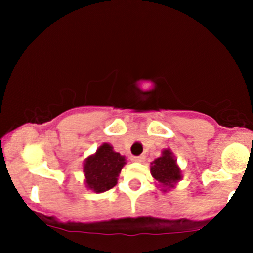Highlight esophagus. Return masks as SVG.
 Segmentation results:
<instances>
[{
  "mask_svg": "<svg viewBox=\"0 0 253 253\" xmlns=\"http://www.w3.org/2000/svg\"><path fill=\"white\" fill-rule=\"evenodd\" d=\"M144 155H138V157H131L132 162H136V163H142L144 162Z\"/></svg>",
  "mask_w": 253,
  "mask_h": 253,
  "instance_id": "obj_1",
  "label": "esophagus"
}]
</instances>
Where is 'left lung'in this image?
Instances as JSON below:
<instances>
[{
    "instance_id": "obj_1",
    "label": "left lung",
    "mask_w": 253,
    "mask_h": 253,
    "mask_svg": "<svg viewBox=\"0 0 253 253\" xmlns=\"http://www.w3.org/2000/svg\"><path fill=\"white\" fill-rule=\"evenodd\" d=\"M150 174L160 183L163 187L162 191L164 192L170 188H174L176 183L182 178L180 168L170 149L163 150L162 157L150 163Z\"/></svg>"
}]
</instances>
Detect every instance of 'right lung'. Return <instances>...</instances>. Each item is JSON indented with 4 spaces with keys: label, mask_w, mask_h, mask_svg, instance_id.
<instances>
[{
    "label": "right lung",
    "mask_w": 253,
    "mask_h": 253,
    "mask_svg": "<svg viewBox=\"0 0 253 253\" xmlns=\"http://www.w3.org/2000/svg\"><path fill=\"white\" fill-rule=\"evenodd\" d=\"M126 164L124 155L115 152L109 143H104L96 149L95 154L85 159L83 172L85 186L96 193L105 192L117 183L121 169Z\"/></svg>",
    "instance_id": "obj_1"
}]
</instances>
